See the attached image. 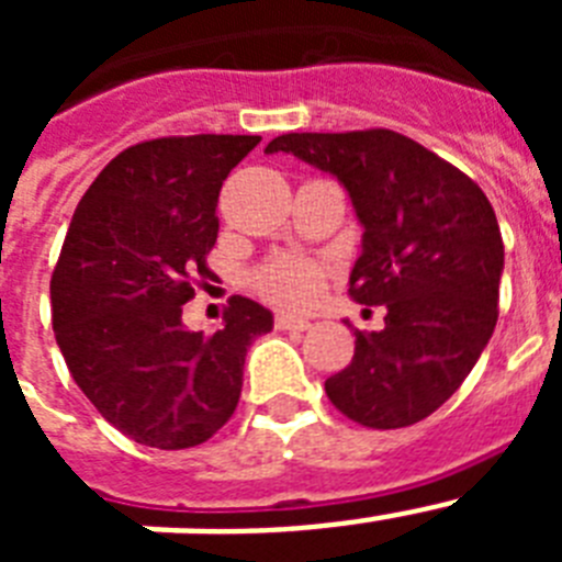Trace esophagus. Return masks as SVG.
<instances>
[{"label": "esophagus", "mask_w": 562, "mask_h": 562, "mask_svg": "<svg viewBox=\"0 0 562 562\" xmlns=\"http://www.w3.org/2000/svg\"><path fill=\"white\" fill-rule=\"evenodd\" d=\"M276 326L278 329H292V331H304L310 329V321L306 317H297V315H276Z\"/></svg>", "instance_id": "obj_1"}]
</instances>
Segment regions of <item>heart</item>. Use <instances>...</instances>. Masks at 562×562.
<instances>
[{"instance_id": "heart-1", "label": "heart", "mask_w": 562, "mask_h": 562, "mask_svg": "<svg viewBox=\"0 0 562 562\" xmlns=\"http://www.w3.org/2000/svg\"><path fill=\"white\" fill-rule=\"evenodd\" d=\"M252 286L270 304L306 310L324 292V267L306 256H276L252 272Z\"/></svg>"}]
</instances>
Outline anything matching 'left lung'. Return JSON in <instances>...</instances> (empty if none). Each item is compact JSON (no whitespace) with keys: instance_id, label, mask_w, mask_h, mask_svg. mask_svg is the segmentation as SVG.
<instances>
[{"instance_id":"8db88e82","label":"left lung","mask_w":562,"mask_h":562,"mask_svg":"<svg viewBox=\"0 0 562 562\" xmlns=\"http://www.w3.org/2000/svg\"><path fill=\"white\" fill-rule=\"evenodd\" d=\"M265 151L335 173L366 227L349 295L382 306L385 329L355 331V357L326 380V396L366 428L422 422L473 371L498 321L493 205L464 171L391 128L292 132Z\"/></svg>"}]
</instances>
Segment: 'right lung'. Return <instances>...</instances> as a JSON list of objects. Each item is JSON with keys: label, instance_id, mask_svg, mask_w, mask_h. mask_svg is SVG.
I'll return each mask as SVG.
<instances>
[{"label": "right lung", "instance_id": "1", "mask_svg": "<svg viewBox=\"0 0 562 562\" xmlns=\"http://www.w3.org/2000/svg\"><path fill=\"white\" fill-rule=\"evenodd\" d=\"M256 134L157 137L123 148L78 202L49 278L53 331L98 414L157 450L196 448L233 416L270 310L233 295L213 335L182 326L211 276L222 182Z\"/></svg>", "mask_w": 562, "mask_h": 562}]
</instances>
